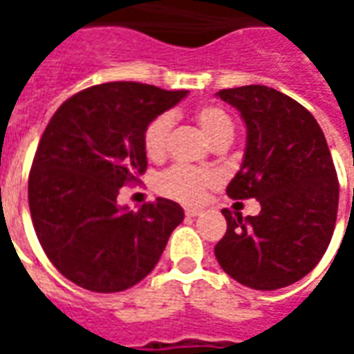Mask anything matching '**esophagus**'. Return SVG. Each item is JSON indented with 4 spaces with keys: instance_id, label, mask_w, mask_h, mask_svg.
<instances>
[{
    "instance_id": "1",
    "label": "esophagus",
    "mask_w": 354,
    "mask_h": 354,
    "mask_svg": "<svg viewBox=\"0 0 354 354\" xmlns=\"http://www.w3.org/2000/svg\"><path fill=\"white\" fill-rule=\"evenodd\" d=\"M201 212H203L201 208H195V207L185 208V216H187V218H195V216H199Z\"/></svg>"
}]
</instances>
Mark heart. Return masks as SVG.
<instances>
[{"label": "heart", "instance_id": "1", "mask_svg": "<svg viewBox=\"0 0 354 354\" xmlns=\"http://www.w3.org/2000/svg\"><path fill=\"white\" fill-rule=\"evenodd\" d=\"M195 121L201 127V131L207 134L208 140L214 144H230L233 138V132H235L233 119L222 106H216V104L201 106L195 111ZM170 127H172V117L167 113L149 121L144 131V149L149 159L159 161L165 157ZM218 182H220V174L216 170L176 165L172 169L165 170L161 176L157 178V189L162 195L180 203H199L205 197V193L218 185Z\"/></svg>", "mask_w": 354, "mask_h": 354}]
</instances>
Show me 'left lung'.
<instances>
[{
	"label": "left lung",
	"mask_w": 354,
	"mask_h": 354,
	"mask_svg": "<svg viewBox=\"0 0 354 354\" xmlns=\"http://www.w3.org/2000/svg\"><path fill=\"white\" fill-rule=\"evenodd\" d=\"M216 96L246 124L245 157L227 195L261 205L246 218L222 210L227 231L216 260L248 288H284L315 269L334 233L339 184L324 132L301 104L266 85Z\"/></svg>",
	"instance_id": "left-lung-1"
}]
</instances>
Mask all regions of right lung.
Returning a JSON list of instances; mask_svg holds the SVG:
<instances>
[{
    "label": "right lung",
    "instance_id": "add662e5",
    "mask_svg": "<svg viewBox=\"0 0 354 354\" xmlns=\"http://www.w3.org/2000/svg\"><path fill=\"white\" fill-rule=\"evenodd\" d=\"M187 91L134 81L94 85L57 109L35 151L28 203L47 258L91 292H121L153 271L184 208L169 199L138 212L117 205L147 169L144 131Z\"/></svg>",
    "mask_w": 354,
    "mask_h": 354
}]
</instances>
